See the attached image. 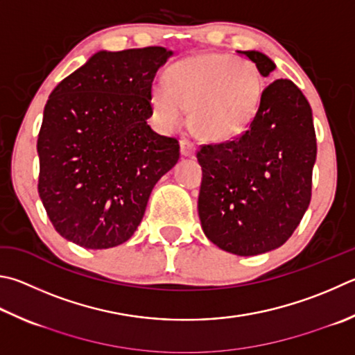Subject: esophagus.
<instances>
[{"instance_id":"esophagus-1","label":"esophagus","mask_w":355,"mask_h":355,"mask_svg":"<svg viewBox=\"0 0 355 355\" xmlns=\"http://www.w3.org/2000/svg\"><path fill=\"white\" fill-rule=\"evenodd\" d=\"M180 152L183 157H194L196 155V146L188 139L180 141Z\"/></svg>"}]
</instances>
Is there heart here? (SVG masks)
<instances>
[{
	"label": "heart",
	"mask_w": 355,
	"mask_h": 355,
	"mask_svg": "<svg viewBox=\"0 0 355 355\" xmlns=\"http://www.w3.org/2000/svg\"><path fill=\"white\" fill-rule=\"evenodd\" d=\"M262 93L259 69L242 57L203 53L180 60L157 82L152 110L161 127L175 128L189 112V125L208 141L233 139L248 127Z\"/></svg>",
	"instance_id": "heart-1"
}]
</instances>
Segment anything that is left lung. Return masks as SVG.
<instances>
[{"label": "left lung", "instance_id": "left-lung-1", "mask_svg": "<svg viewBox=\"0 0 355 355\" xmlns=\"http://www.w3.org/2000/svg\"><path fill=\"white\" fill-rule=\"evenodd\" d=\"M268 77L275 62L259 51H237ZM203 178L198 217L208 239L237 256L279 248L311 203L317 138L312 108L292 80L263 89L247 132L197 153Z\"/></svg>", "mask_w": 355, "mask_h": 355}]
</instances>
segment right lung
Returning <instances> with one entry per match:
<instances>
[{
	"label": "right lung",
	"mask_w": 355,
	"mask_h": 355,
	"mask_svg": "<svg viewBox=\"0 0 355 355\" xmlns=\"http://www.w3.org/2000/svg\"><path fill=\"white\" fill-rule=\"evenodd\" d=\"M161 46L98 51L57 85L38 133V196L57 233L89 250L130 239L180 144L149 125Z\"/></svg>",
	"instance_id": "obj_1"
}]
</instances>
